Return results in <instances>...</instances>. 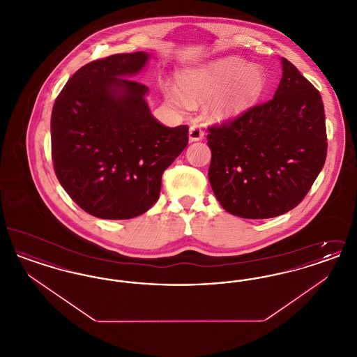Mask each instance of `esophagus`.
Masks as SVG:
<instances>
[{
	"label": "esophagus",
	"mask_w": 357,
	"mask_h": 357,
	"mask_svg": "<svg viewBox=\"0 0 357 357\" xmlns=\"http://www.w3.org/2000/svg\"><path fill=\"white\" fill-rule=\"evenodd\" d=\"M204 137V132L201 127L198 126H191L188 130V139L190 142H198L202 140Z\"/></svg>",
	"instance_id": "esophagus-1"
}]
</instances>
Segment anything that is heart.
<instances>
[{"label":"heart","instance_id":"1","mask_svg":"<svg viewBox=\"0 0 357 357\" xmlns=\"http://www.w3.org/2000/svg\"><path fill=\"white\" fill-rule=\"evenodd\" d=\"M178 85L163 83L166 99L179 109L207 104V114L218 121L237 119L255 108L268 89V75L259 66H249L239 57H226L201 67L183 69Z\"/></svg>","mask_w":357,"mask_h":357}]
</instances>
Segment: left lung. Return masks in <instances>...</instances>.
Instances as JSON below:
<instances>
[{"label": "left lung", "mask_w": 357, "mask_h": 357, "mask_svg": "<svg viewBox=\"0 0 357 357\" xmlns=\"http://www.w3.org/2000/svg\"><path fill=\"white\" fill-rule=\"evenodd\" d=\"M272 100L230 123L208 128V181L222 207L241 218L265 220L300 204L326 158L320 92L281 57Z\"/></svg>", "instance_id": "1"}]
</instances>
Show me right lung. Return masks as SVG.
<instances>
[{
  "label": "right lung",
  "instance_id": "right-lung-1",
  "mask_svg": "<svg viewBox=\"0 0 357 357\" xmlns=\"http://www.w3.org/2000/svg\"><path fill=\"white\" fill-rule=\"evenodd\" d=\"M146 52L120 53L79 69L53 104L52 159L69 197L102 220L146 213L160 192L162 175L186 149L188 127L155 119L149 88L132 76Z\"/></svg>",
  "mask_w": 357,
  "mask_h": 357
}]
</instances>
